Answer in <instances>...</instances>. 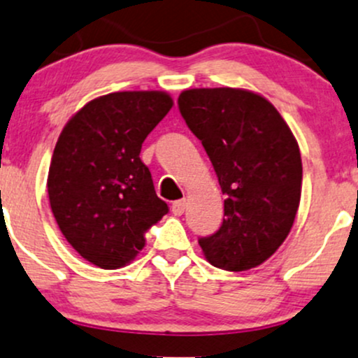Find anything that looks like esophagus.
<instances>
[{
    "label": "esophagus",
    "mask_w": 358,
    "mask_h": 358,
    "mask_svg": "<svg viewBox=\"0 0 358 358\" xmlns=\"http://www.w3.org/2000/svg\"><path fill=\"white\" fill-rule=\"evenodd\" d=\"M171 210L175 215H182L185 212V200H176V202H173Z\"/></svg>",
    "instance_id": "1"
}]
</instances>
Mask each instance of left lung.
<instances>
[{"mask_svg": "<svg viewBox=\"0 0 358 358\" xmlns=\"http://www.w3.org/2000/svg\"><path fill=\"white\" fill-rule=\"evenodd\" d=\"M178 107L226 195L222 226L200 238V248L217 268H255L292 229L302 187L299 144L277 108L250 90H185Z\"/></svg>", "mask_w": 358, "mask_h": 358, "instance_id": "1", "label": "left lung"}]
</instances>
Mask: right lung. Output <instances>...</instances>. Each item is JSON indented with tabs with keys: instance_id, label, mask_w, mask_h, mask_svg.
<instances>
[{
	"instance_id": "right-lung-1",
	"label": "right lung",
	"mask_w": 358,
	"mask_h": 358,
	"mask_svg": "<svg viewBox=\"0 0 358 358\" xmlns=\"http://www.w3.org/2000/svg\"><path fill=\"white\" fill-rule=\"evenodd\" d=\"M173 107L166 92H117L88 101L59 136L47 176L50 209L86 262L129 265L168 212L139 158L149 132Z\"/></svg>"
}]
</instances>
